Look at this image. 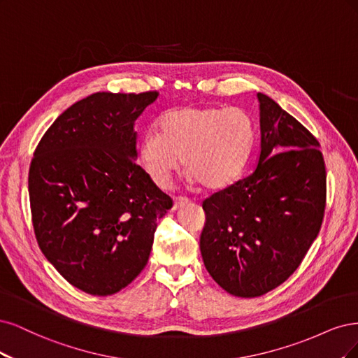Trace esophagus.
I'll use <instances>...</instances> for the list:
<instances>
[{
    "label": "esophagus",
    "mask_w": 358,
    "mask_h": 358,
    "mask_svg": "<svg viewBox=\"0 0 358 358\" xmlns=\"http://www.w3.org/2000/svg\"><path fill=\"white\" fill-rule=\"evenodd\" d=\"M189 203H190L189 198H184V196H177V198H174V206H172V210H180L181 206L189 205Z\"/></svg>",
    "instance_id": "34e87169"
}]
</instances>
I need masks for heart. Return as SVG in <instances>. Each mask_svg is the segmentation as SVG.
I'll return each mask as SVG.
<instances>
[{
  "label": "heart",
  "instance_id": "heart-1",
  "mask_svg": "<svg viewBox=\"0 0 358 358\" xmlns=\"http://www.w3.org/2000/svg\"><path fill=\"white\" fill-rule=\"evenodd\" d=\"M255 140V122L244 108L182 106L159 119V134H144L140 160L159 187L171 182L182 157L190 181L222 190L242 174Z\"/></svg>",
  "mask_w": 358,
  "mask_h": 358
}]
</instances>
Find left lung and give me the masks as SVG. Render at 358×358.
<instances>
[{"label":"left lung","instance_id":"1","mask_svg":"<svg viewBox=\"0 0 358 358\" xmlns=\"http://www.w3.org/2000/svg\"><path fill=\"white\" fill-rule=\"evenodd\" d=\"M260 102V155L255 171L205 199L201 252L227 293L259 297L301 266L326 210L320 143L269 96Z\"/></svg>","mask_w":358,"mask_h":358}]
</instances>
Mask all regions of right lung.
Returning a JSON list of instances; mask_svg holds the SVG:
<instances>
[{
	"label": "right lung",
	"mask_w": 358,
	"mask_h": 358,
	"mask_svg": "<svg viewBox=\"0 0 358 358\" xmlns=\"http://www.w3.org/2000/svg\"><path fill=\"white\" fill-rule=\"evenodd\" d=\"M157 96L98 92L65 110L34 152V234L45 259L85 293L108 296L131 284L172 208L134 160L135 120Z\"/></svg>",
	"instance_id": "1"
}]
</instances>
